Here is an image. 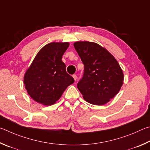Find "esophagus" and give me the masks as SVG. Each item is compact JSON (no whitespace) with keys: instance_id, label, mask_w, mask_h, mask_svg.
Here are the masks:
<instances>
[{"instance_id":"esophagus-1","label":"esophagus","mask_w":150,"mask_h":150,"mask_svg":"<svg viewBox=\"0 0 150 150\" xmlns=\"http://www.w3.org/2000/svg\"><path fill=\"white\" fill-rule=\"evenodd\" d=\"M72 77L74 78V79L75 81H76V80H77V76L76 75L74 74V75H72Z\"/></svg>"}]
</instances>
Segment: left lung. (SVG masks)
Segmentation results:
<instances>
[{"label": "left lung", "instance_id": "8db88e82", "mask_svg": "<svg viewBox=\"0 0 150 150\" xmlns=\"http://www.w3.org/2000/svg\"><path fill=\"white\" fill-rule=\"evenodd\" d=\"M74 47L84 65L77 87L85 100L93 105L107 103L119 92L124 75L114 57L99 45L78 41Z\"/></svg>", "mask_w": 150, "mask_h": 150}]
</instances>
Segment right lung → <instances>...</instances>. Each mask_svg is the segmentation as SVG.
Segmentation results:
<instances>
[{
  "instance_id": "1",
  "label": "right lung",
  "mask_w": 150,
  "mask_h": 150,
  "mask_svg": "<svg viewBox=\"0 0 150 150\" xmlns=\"http://www.w3.org/2000/svg\"><path fill=\"white\" fill-rule=\"evenodd\" d=\"M68 46V43H51L36 55L23 80L25 88L33 100L51 105L59 100L68 86L74 82L62 61Z\"/></svg>"
}]
</instances>
